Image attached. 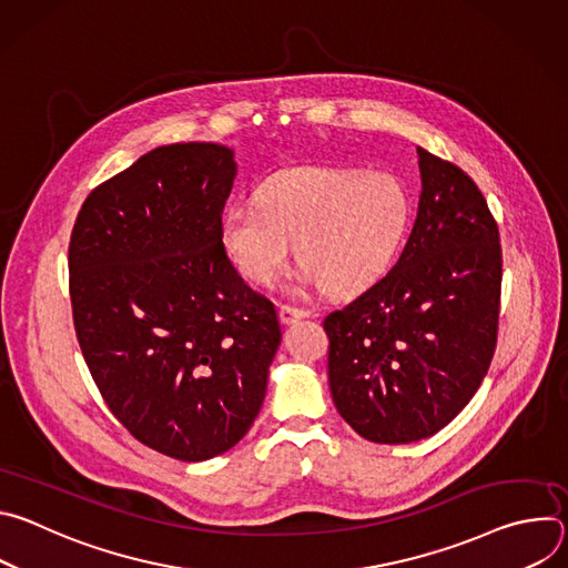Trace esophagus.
I'll return each instance as SVG.
<instances>
[{
	"mask_svg": "<svg viewBox=\"0 0 568 568\" xmlns=\"http://www.w3.org/2000/svg\"><path fill=\"white\" fill-rule=\"evenodd\" d=\"M278 316H281V321L285 323V326H290V323H296L298 318L310 316V312L303 310V307H294V305H281L278 307Z\"/></svg>",
	"mask_w": 568,
	"mask_h": 568,
	"instance_id": "34e87169",
	"label": "esophagus"
}]
</instances>
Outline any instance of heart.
<instances>
[{
    "label": "heart",
    "instance_id": "b5f03b06",
    "mask_svg": "<svg viewBox=\"0 0 568 568\" xmlns=\"http://www.w3.org/2000/svg\"><path fill=\"white\" fill-rule=\"evenodd\" d=\"M412 215V193L393 173L298 166L265 180L256 204H231L220 242L240 276L254 285H274L296 245L305 281L344 296L382 278Z\"/></svg>",
    "mask_w": 568,
    "mask_h": 568
}]
</instances>
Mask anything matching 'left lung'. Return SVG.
Returning <instances> with one entry per match:
<instances>
[{
	"label": "left lung",
	"instance_id": "8db88e82",
	"mask_svg": "<svg viewBox=\"0 0 568 568\" xmlns=\"http://www.w3.org/2000/svg\"><path fill=\"white\" fill-rule=\"evenodd\" d=\"M418 156V217L397 263L323 318L335 407L379 445L416 443L447 427L497 346V222L458 166L423 148Z\"/></svg>",
	"mask_w": 568,
	"mask_h": 568
}]
</instances>
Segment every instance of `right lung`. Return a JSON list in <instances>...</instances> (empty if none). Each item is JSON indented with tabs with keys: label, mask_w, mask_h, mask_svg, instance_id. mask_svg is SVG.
Listing matches in <instances>:
<instances>
[{
	"label": "right lung",
	"mask_w": 568,
	"mask_h": 568,
	"mask_svg": "<svg viewBox=\"0 0 568 568\" xmlns=\"http://www.w3.org/2000/svg\"><path fill=\"white\" fill-rule=\"evenodd\" d=\"M233 180L226 145L154 148L90 193L69 242L75 337L105 404L186 463L250 432L281 344L274 303L220 242Z\"/></svg>",
	"instance_id": "1"
}]
</instances>
